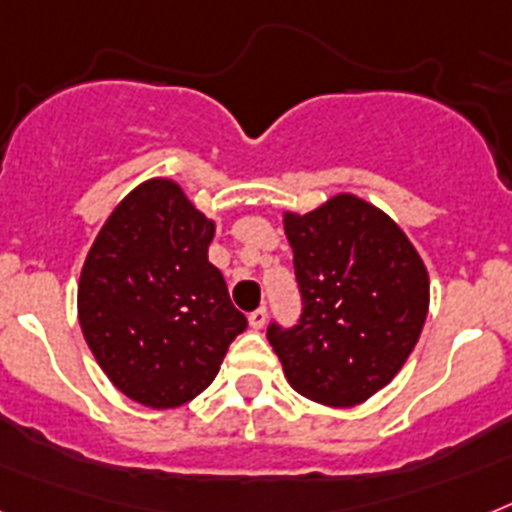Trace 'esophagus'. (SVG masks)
Returning a JSON list of instances; mask_svg holds the SVG:
<instances>
[{"instance_id":"obj_1","label":"esophagus","mask_w":512,"mask_h":512,"mask_svg":"<svg viewBox=\"0 0 512 512\" xmlns=\"http://www.w3.org/2000/svg\"><path fill=\"white\" fill-rule=\"evenodd\" d=\"M265 320H268V309L265 307H257L255 312H249V328L260 330L265 325Z\"/></svg>"}]
</instances>
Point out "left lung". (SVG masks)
<instances>
[{
    "label": "left lung",
    "instance_id": "left-lung-1",
    "mask_svg": "<svg viewBox=\"0 0 512 512\" xmlns=\"http://www.w3.org/2000/svg\"><path fill=\"white\" fill-rule=\"evenodd\" d=\"M302 317L268 341L296 393L325 406L364 403L393 380L422 336L429 276L401 226L362 197L283 213Z\"/></svg>",
    "mask_w": 512,
    "mask_h": 512
}]
</instances>
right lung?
<instances>
[{
	"label": "right lung",
	"instance_id": "1",
	"mask_svg": "<svg viewBox=\"0 0 512 512\" xmlns=\"http://www.w3.org/2000/svg\"><path fill=\"white\" fill-rule=\"evenodd\" d=\"M216 223L171 179H148L98 231L77 286L85 343L111 385L176 409L216 380L247 317L208 263Z\"/></svg>",
	"mask_w": 512,
	"mask_h": 512
}]
</instances>
